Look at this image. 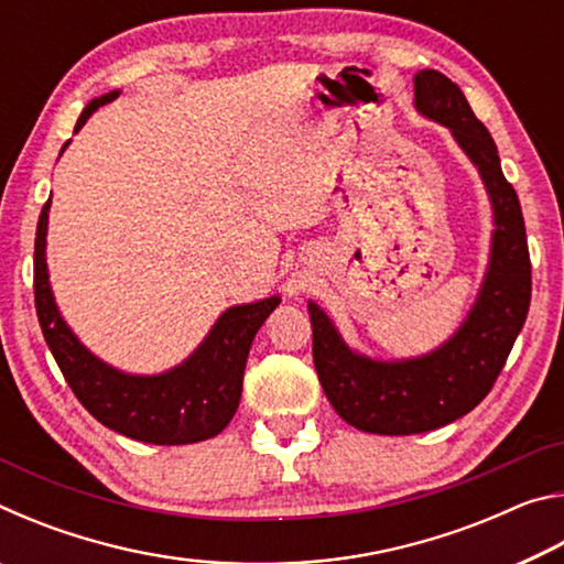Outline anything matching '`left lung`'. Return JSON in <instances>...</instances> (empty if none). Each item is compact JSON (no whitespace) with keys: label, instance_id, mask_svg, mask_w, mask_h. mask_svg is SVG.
Returning a JSON list of instances; mask_svg holds the SVG:
<instances>
[{"label":"left lung","instance_id":"8db88e82","mask_svg":"<svg viewBox=\"0 0 564 564\" xmlns=\"http://www.w3.org/2000/svg\"><path fill=\"white\" fill-rule=\"evenodd\" d=\"M415 109L453 131L488 188L495 231L490 263L473 311L451 340L420 358L373 360L350 350L330 318L308 301L313 362L330 405L348 425L376 435H415L463 417L490 393L524 326L532 269L518 194L502 176L498 147L457 84L415 74Z\"/></svg>","mask_w":564,"mask_h":564}]
</instances>
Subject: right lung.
I'll list each match as a JSON object with an SVG mask.
<instances>
[{"instance_id": "obj_1", "label": "right lung", "mask_w": 564, "mask_h": 564, "mask_svg": "<svg viewBox=\"0 0 564 564\" xmlns=\"http://www.w3.org/2000/svg\"><path fill=\"white\" fill-rule=\"evenodd\" d=\"M119 97L109 91L87 104L76 121L79 131L94 111ZM69 147V141L62 151ZM50 204L42 208L34 241V303L46 346L79 403L131 441L154 445L202 443L224 431L241 400L243 370L253 336L271 316L279 295L246 305H234L216 321L181 366L159 376H131L107 366L82 346L56 308L46 273V221Z\"/></svg>"}]
</instances>
